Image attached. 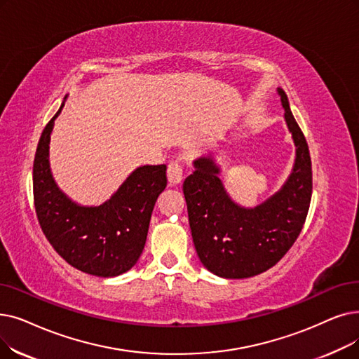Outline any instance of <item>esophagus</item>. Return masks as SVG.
<instances>
[{
	"instance_id": "esophagus-1",
	"label": "esophagus",
	"mask_w": 359,
	"mask_h": 359,
	"mask_svg": "<svg viewBox=\"0 0 359 359\" xmlns=\"http://www.w3.org/2000/svg\"><path fill=\"white\" fill-rule=\"evenodd\" d=\"M167 177L171 184H177L183 180V165L179 160H171L167 167Z\"/></svg>"
}]
</instances>
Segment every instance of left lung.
Returning <instances> with one entry per match:
<instances>
[{
    "label": "left lung",
    "instance_id": "left-lung-1",
    "mask_svg": "<svg viewBox=\"0 0 359 359\" xmlns=\"http://www.w3.org/2000/svg\"><path fill=\"white\" fill-rule=\"evenodd\" d=\"M296 147L292 175L283 188L255 208H243L226 194L210 157L194 161L183 194L196 254L224 278H246L267 271L298 239L313 194V168L306 139L296 123L283 89H277Z\"/></svg>",
    "mask_w": 359,
    "mask_h": 359
}]
</instances>
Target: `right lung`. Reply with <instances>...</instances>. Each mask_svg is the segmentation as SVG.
Listing matches in <instances>:
<instances>
[{
    "label": "right lung",
    "mask_w": 359,
    "mask_h": 359,
    "mask_svg": "<svg viewBox=\"0 0 359 359\" xmlns=\"http://www.w3.org/2000/svg\"><path fill=\"white\" fill-rule=\"evenodd\" d=\"M63 105L45 126L35 154L38 222L55 252L72 267L92 276L116 277L130 270L144 251L155 201L167 186V167H137L102 205H77L58 189L48 160L54 120Z\"/></svg>",
    "instance_id": "right-lung-1"
}]
</instances>
